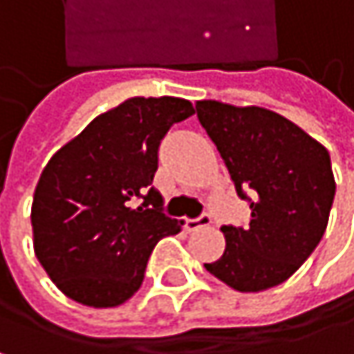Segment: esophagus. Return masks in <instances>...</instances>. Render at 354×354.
Returning a JSON list of instances; mask_svg holds the SVG:
<instances>
[{"label": "esophagus", "instance_id": "34e87169", "mask_svg": "<svg viewBox=\"0 0 354 354\" xmlns=\"http://www.w3.org/2000/svg\"><path fill=\"white\" fill-rule=\"evenodd\" d=\"M206 225H210V214H202L198 218H185L183 221V230L185 232H196V230H202Z\"/></svg>", "mask_w": 354, "mask_h": 354}]
</instances>
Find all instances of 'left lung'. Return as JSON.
Masks as SVG:
<instances>
[{
	"mask_svg": "<svg viewBox=\"0 0 354 354\" xmlns=\"http://www.w3.org/2000/svg\"><path fill=\"white\" fill-rule=\"evenodd\" d=\"M200 124L223 158L250 223L221 227L225 250L206 271L238 292L283 283L322 242L336 194L326 146L261 106L196 102Z\"/></svg>",
	"mask_w": 354,
	"mask_h": 354,
	"instance_id": "8db88e82",
	"label": "left lung"
}]
</instances>
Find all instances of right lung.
<instances>
[{"instance_id": "add662e5", "label": "right lung", "mask_w": 354, "mask_h": 354, "mask_svg": "<svg viewBox=\"0 0 354 354\" xmlns=\"http://www.w3.org/2000/svg\"><path fill=\"white\" fill-rule=\"evenodd\" d=\"M194 112L183 97H129L50 158L30 206L32 248L62 294L108 308L140 290L158 240L181 232L152 187L158 146Z\"/></svg>"}]
</instances>
